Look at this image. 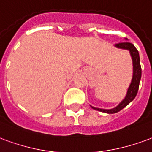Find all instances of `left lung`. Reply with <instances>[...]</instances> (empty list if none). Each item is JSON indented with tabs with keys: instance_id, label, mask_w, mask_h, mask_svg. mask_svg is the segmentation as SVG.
Instances as JSON below:
<instances>
[{
	"instance_id": "left-lung-1",
	"label": "left lung",
	"mask_w": 152,
	"mask_h": 152,
	"mask_svg": "<svg viewBox=\"0 0 152 152\" xmlns=\"http://www.w3.org/2000/svg\"><path fill=\"white\" fill-rule=\"evenodd\" d=\"M115 47L118 48H122V49H126V50H128L130 51L131 57H132V60H133V78H132V81H131L130 87L128 88L126 96L124 100L117 107L111 109V110H103V109H99V108H95L91 106L93 110H96L107 113H117V112H118L121 110H122L124 107H126L130 102L133 101L134 97L136 96V95H137L138 90H139V82H140L141 76H142V69H141V65H140L139 54L138 50L135 48V47L132 43L128 42H119V43L115 45Z\"/></svg>"
}]
</instances>
